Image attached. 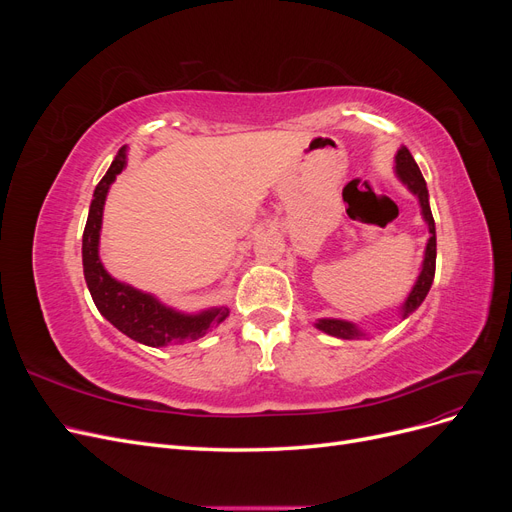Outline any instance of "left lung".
<instances>
[{
	"mask_svg": "<svg viewBox=\"0 0 512 512\" xmlns=\"http://www.w3.org/2000/svg\"><path fill=\"white\" fill-rule=\"evenodd\" d=\"M395 162H397V175L399 179L404 181L410 192H414L418 196V200H421V209H423V218L429 226V241H427V250H425V262H423V271L421 275H418V280L410 292L408 301L404 303V318H408L414 309L421 305L427 297V292L433 284V275H436V224H433V215H431V209H429V194H427V183L421 175V168H418V164L414 162L412 153L401 147L397 151L395 156ZM316 327L324 333H329L333 337H339V339H354V337H361L363 333L354 327V324L350 322H344V320H320Z\"/></svg>",
	"mask_w": 512,
	"mask_h": 512,
	"instance_id": "8db88e82",
	"label": "left lung"
}]
</instances>
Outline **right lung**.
<instances>
[{
	"mask_svg": "<svg viewBox=\"0 0 512 512\" xmlns=\"http://www.w3.org/2000/svg\"><path fill=\"white\" fill-rule=\"evenodd\" d=\"M126 166V151L119 149L111 168L100 179L91 200L87 224L83 232V271L85 282L91 292L98 312L117 327L123 335L132 337L134 342L145 346H166L170 342H183V339L203 337L211 324H220L228 316V307L209 309L198 316H185L173 312L170 307L158 303L151 294L134 290L132 286L113 280L102 267L98 256L100 226H102V209L106 192L111 188L115 177Z\"/></svg>",
	"mask_w": 512,
	"mask_h": 512,
	"instance_id": "right-lung-1",
	"label": "right lung"
}]
</instances>
